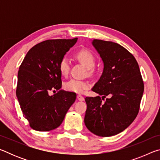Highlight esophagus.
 Segmentation results:
<instances>
[{
  "label": "esophagus",
  "mask_w": 160,
  "mask_h": 160,
  "mask_svg": "<svg viewBox=\"0 0 160 160\" xmlns=\"http://www.w3.org/2000/svg\"><path fill=\"white\" fill-rule=\"evenodd\" d=\"M77 98H78V99L79 100V101H84V97L82 96V95H80V94H78V95L77 96Z\"/></svg>",
  "instance_id": "obj_1"
}]
</instances>
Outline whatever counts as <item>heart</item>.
Masks as SVG:
<instances>
[{
    "label": "heart",
    "instance_id": "heart-1",
    "mask_svg": "<svg viewBox=\"0 0 160 160\" xmlns=\"http://www.w3.org/2000/svg\"><path fill=\"white\" fill-rule=\"evenodd\" d=\"M75 56L81 63L87 68L92 69L95 65V58L90 51L82 49L75 54ZM70 70V61L68 58L63 57L59 63V70L62 75L66 76ZM64 89L68 92L75 93H82L90 88V83L88 81L78 79H71L64 83Z\"/></svg>",
    "mask_w": 160,
    "mask_h": 160
}]
</instances>
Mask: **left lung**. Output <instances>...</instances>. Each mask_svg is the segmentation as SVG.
Instances as JSON below:
<instances>
[{
  "mask_svg": "<svg viewBox=\"0 0 160 160\" xmlns=\"http://www.w3.org/2000/svg\"><path fill=\"white\" fill-rule=\"evenodd\" d=\"M104 63L101 77L92 90L99 95L87 97L85 124L94 135L109 137L131 125L138 113L144 84L138 62L120 44L93 39ZM107 96L110 97L102 102Z\"/></svg>",
  "mask_w": 160,
  "mask_h": 160,
  "instance_id": "obj_1",
  "label": "left lung"
}]
</instances>
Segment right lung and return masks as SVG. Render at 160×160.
Returning <instances> with one entry per match:
<instances>
[{"label":"right lung","instance_id":"obj_1","mask_svg":"<svg viewBox=\"0 0 160 160\" xmlns=\"http://www.w3.org/2000/svg\"><path fill=\"white\" fill-rule=\"evenodd\" d=\"M72 39H51L32 47L26 54L18 73L16 95L23 116L32 129L49 131L61 125L76 99V94L60 90L59 63L77 42Z\"/></svg>","mask_w":160,"mask_h":160}]
</instances>
